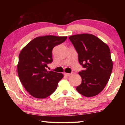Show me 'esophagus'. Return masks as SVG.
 Instances as JSON below:
<instances>
[{
  "instance_id": "34e87169",
  "label": "esophagus",
  "mask_w": 125,
  "mask_h": 125,
  "mask_svg": "<svg viewBox=\"0 0 125 125\" xmlns=\"http://www.w3.org/2000/svg\"><path fill=\"white\" fill-rule=\"evenodd\" d=\"M64 74L65 76H67V77H69V76H70V75H71V74H70V73H64Z\"/></svg>"
}]
</instances>
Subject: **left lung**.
Wrapping results in <instances>:
<instances>
[{"instance_id": "left-lung-1", "label": "left lung", "mask_w": 125, "mask_h": 125, "mask_svg": "<svg viewBox=\"0 0 125 125\" xmlns=\"http://www.w3.org/2000/svg\"><path fill=\"white\" fill-rule=\"evenodd\" d=\"M69 39L78 52L79 63L85 68L79 72L82 83L76 90L86 97L95 96L106 85L113 70L109 46L89 33L72 35Z\"/></svg>"}]
</instances>
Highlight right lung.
<instances>
[{
  "mask_svg": "<svg viewBox=\"0 0 125 125\" xmlns=\"http://www.w3.org/2000/svg\"><path fill=\"white\" fill-rule=\"evenodd\" d=\"M67 38L53 35L39 36L31 40L21 51L17 65L19 78L33 97L43 99L50 96L63 78V74L47 71L46 68L53 61V48L63 43Z\"/></svg>",
  "mask_w": 125,
  "mask_h": 125,
  "instance_id": "add662e5",
  "label": "right lung"
}]
</instances>
